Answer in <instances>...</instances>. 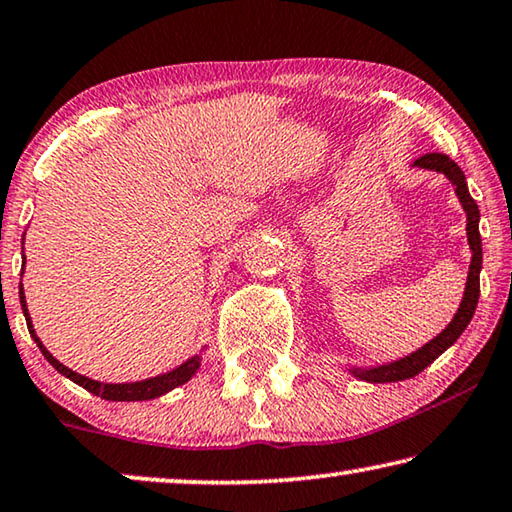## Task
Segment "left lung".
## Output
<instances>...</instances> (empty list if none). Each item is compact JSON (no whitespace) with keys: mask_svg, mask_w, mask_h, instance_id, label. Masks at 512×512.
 <instances>
[{"mask_svg":"<svg viewBox=\"0 0 512 512\" xmlns=\"http://www.w3.org/2000/svg\"><path fill=\"white\" fill-rule=\"evenodd\" d=\"M412 166L442 173L446 180L453 184L456 196H458L460 205H462V209H465V216H467V243H469V250H472V262H469L467 282H465V291H462L458 312L453 314L449 326H446L440 335L433 337L431 342L417 348L415 353L403 355V358H399V360L376 364V367H348L346 369L353 378L364 380V383H399V380L415 378L417 373H421L428 367V364H433L446 351V348H451L453 344H456V339L469 326V321H472L474 310H476V303H478V291H481L483 248H481V232H478V221H481V214H478V205L474 202V198L469 196L465 173H462L456 161H451L442 152H428V154H424V157H419Z\"/></svg>","mask_w":512,"mask_h":512,"instance_id":"1","label":"left lung"}]
</instances>
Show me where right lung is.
I'll return each mask as SVG.
<instances>
[{"label": "right lung", "mask_w": 512, "mask_h": 512, "mask_svg": "<svg viewBox=\"0 0 512 512\" xmlns=\"http://www.w3.org/2000/svg\"><path fill=\"white\" fill-rule=\"evenodd\" d=\"M24 259H27V257H24V248H22V273H24ZM20 305H22L24 319H27L29 335L34 337V342L38 344L40 353L45 355V360L50 362L52 367L61 373V376L70 378L72 383H77L79 387H84L91 394L102 396V399H107V401H150V399H159V396L168 394L170 389L180 387V385L186 383V380H191L200 369V362H202L200 353L202 351L198 355H193V358H189L186 362H182L180 367L170 369L166 373H159V376H152V378H145V380H134V383H100V380L86 378V376H81V373L68 369L66 364H61L59 360H56L54 355L47 351L45 344L40 342V337L36 335L34 323H31V316H29V310H27V298H24L22 282H20Z\"/></svg>", "instance_id": "obj_1"}]
</instances>
